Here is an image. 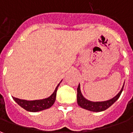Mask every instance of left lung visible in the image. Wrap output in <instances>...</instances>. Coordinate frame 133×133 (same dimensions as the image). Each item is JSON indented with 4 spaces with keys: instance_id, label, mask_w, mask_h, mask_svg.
Returning <instances> with one entry per match:
<instances>
[{
    "instance_id": "left-lung-1",
    "label": "left lung",
    "mask_w": 133,
    "mask_h": 133,
    "mask_svg": "<svg viewBox=\"0 0 133 133\" xmlns=\"http://www.w3.org/2000/svg\"><path fill=\"white\" fill-rule=\"evenodd\" d=\"M123 87H124V85H123L121 90L118 92V94L110 100L102 101V102H92V101H90V100H87L86 98H84L83 95L81 93V86L79 84L78 89H77V102H78V105L81 106V108L85 109V110L92 112H101L105 110L106 109L110 107L118 98H120L123 90Z\"/></svg>"
}]
</instances>
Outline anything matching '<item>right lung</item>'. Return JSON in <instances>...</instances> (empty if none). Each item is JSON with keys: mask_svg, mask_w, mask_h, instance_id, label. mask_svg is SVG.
<instances>
[{"mask_svg": "<svg viewBox=\"0 0 133 133\" xmlns=\"http://www.w3.org/2000/svg\"><path fill=\"white\" fill-rule=\"evenodd\" d=\"M60 83L58 84L56 88H55V91L53 92L52 95L50 97L43 100H21V99H18L13 97V100L16 101V103L18 104L19 105L22 107L23 108L25 109V110L29 112H38L43 110L45 109H48L50 108L51 106L54 104L55 101V98H56V92H57V90L59 86Z\"/></svg>", "mask_w": 133, "mask_h": 133, "instance_id": "1", "label": "right lung"}]
</instances>
